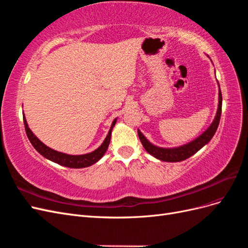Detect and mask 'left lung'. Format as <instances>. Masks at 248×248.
<instances>
[{
  "label": "left lung",
  "instance_id": "left-lung-1",
  "mask_svg": "<svg viewBox=\"0 0 248 248\" xmlns=\"http://www.w3.org/2000/svg\"><path fill=\"white\" fill-rule=\"evenodd\" d=\"M221 108H222V95L221 91L219 90V102H218V109H217V114L214 119L213 123L210 125L209 128L199 137L197 140L189 142V144L178 147V148H172V149H164L159 148L152 145L151 142H149L147 139L142 136L141 132L139 130V138L141 141V145L144 146L146 151L153 155L156 158H158L162 161H169V162H177V161H182L187 158H189L190 156L196 154L201 148L204 147L207 142L210 141L214 136V133L217 130V127L219 125L220 121V116H221Z\"/></svg>",
  "mask_w": 248,
  "mask_h": 248
}]
</instances>
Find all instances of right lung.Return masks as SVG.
Instances as JSON below:
<instances>
[{"label":"right lung","instance_id":"add662e5","mask_svg":"<svg viewBox=\"0 0 248 248\" xmlns=\"http://www.w3.org/2000/svg\"><path fill=\"white\" fill-rule=\"evenodd\" d=\"M117 120L115 119L114 122H112L110 129L108 131V137L104 140V141L102 142V145L96 149L95 151L88 153V154H84V155H68V154H64L61 152L55 151L50 148H48L47 146H46L41 142L38 139H37L34 133L30 130L28 123L26 121V118L24 117V124H25V128H26V133L28 136V139L31 141V144L33 145V147L38 151L42 156L46 157V158L54 161L58 164H61L63 167H67V168H72V169H80V168H87L92 166L95 162L98 161L101 157L104 155V153L107 152V150L108 148L109 141H110V136H111V129L112 127L115 126Z\"/></svg>","mask_w":248,"mask_h":248}]
</instances>
